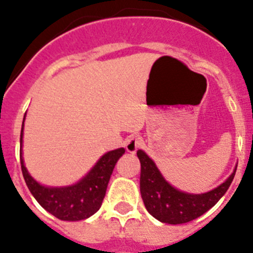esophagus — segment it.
Returning <instances> with one entry per match:
<instances>
[{"label": "esophagus", "instance_id": "1", "mask_svg": "<svg viewBox=\"0 0 253 253\" xmlns=\"http://www.w3.org/2000/svg\"><path fill=\"white\" fill-rule=\"evenodd\" d=\"M140 144H142V139H140L139 137H137V135H133V137L129 138V139L126 140V143H125V149H126L129 153H135L137 149L140 147Z\"/></svg>", "mask_w": 253, "mask_h": 253}]
</instances>
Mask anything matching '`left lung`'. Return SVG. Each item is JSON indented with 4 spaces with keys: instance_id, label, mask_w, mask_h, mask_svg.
Masks as SVG:
<instances>
[{
    "instance_id": "left-lung-1",
    "label": "left lung",
    "mask_w": 253,
    "mask_h": 253,
    "mask_svg": "<svg viewBox=\"0 0 253 253\" xmlns=\"http://www.w3.org/2000/svg\"><path fill=\"white\" fill-rule=\"evenodd\" d=\"M137 156L140 161V195L143 203L149 214L160 222L169 224L191 222L207 213L227 193L236 175L234 171L220 186L209 193L193 195L172 187L144 152L139 149Z\"/></svg>"
}]
</instances>
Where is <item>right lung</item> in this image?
Returning a JSON list of instances; mask_svg holds the SVG:
<instances>
[{"instance_id": "1", "label": "right lung", "mask_w": 253, "mask_h": 253, "mask_svg": "<svg viewBox=\"0 0 253 253\" xmlns=\"http://www.w3.org/2000/svg\"><path fill=\"white\" fill-rule=\"evenodd\" d=\"M22 129H24V122H22ZM20 143L22 146V130L20 135ZM124 152V148L107 152L80 182L67 187L42 186L29 175L21 156H20V162H21L22 176L25 178L30 193L37 199V202L55 218L60 220L75 222V220L88 218L100 209L114 167Z\"/></svg>"}]
</instances>
